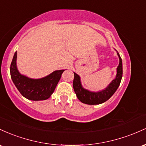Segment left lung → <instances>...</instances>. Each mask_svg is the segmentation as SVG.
<instances>
[{
	"mask_svg": "<svg viewBox=\"0 0 146 146\" xmlns=\"http://www.w3.org/2000/svg\"><path fill=\"white\" fill-rule=\"evenodd\" d=\"M117 51V50H116ZM117 55L119 58V64L117 68V75L114 80L106 87V88L101 91L92 92L85 89L82 86L81 77L77 74L74 72V78L73 81L74 90L76 93L77 98L83 104L88 105H99L108 101L113 94H114L120 85L123 75V65L122 60L119 55V52Z\"/></svg>",
	"mask_w": 146,
	"mask_h": 146,
	"instance_id": "obj_1",
	"label": "left lung"
}]
</instances>
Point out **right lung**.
Listing matches in <instances>:
<instances>
[{"mask_svg": "<svg viewBox=\"0 0 146 146\" xmlns=\"http://www.w3.org/2000/svg\"><path fill=\"white\" fill-rule=\"evenodd\" d=\"M17 52L14 53L10 65L11 78L18 90L26 99L32 101H43L51 96L65 70L54 71L40 78H32L19 72L16 65Z\"/></svg>", "mask_w": 146, "mask_h": 146, "instance_id": "add662e5", "label": "right lung"}]
</instances>
